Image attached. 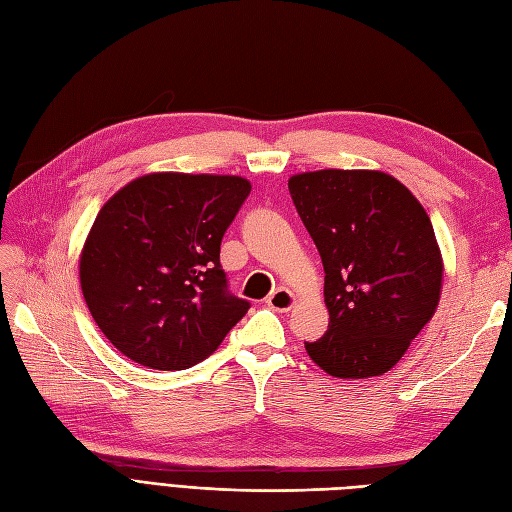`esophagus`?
I'll use <instances>...</instances> for the list:
<instances>
[{
    "label": "esophagus",
    "mask_w": 512,
    "mask_h": 512,
    "mask_svg": "<svg viewBox=\"0 0 512 512\" xmlns=\"http://www.w3.org/2000/svg\"><path fill=\"white\" fill-rule=\"evenodd\" d=\"M294 303H297V299H294V294L286 288H277L275 292H271L267 297V305L271 309H275V312H288V309H292Z\"/></svg>",
    "instance_id": "obj_1"
}]
</instances>
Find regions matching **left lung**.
<instances>
[{
    "mask_svg": "<svg viewBox=\"0 0 512 512\" xmlns=\"http://www.w3.org/2000/svg\"><path fill=\"white\" fill-rule=\"evenodd\" d=\"M324 267L329 329L305 350L333 378L382 376L433 318L444 262L416 196L382 170L324 168L288 179Z\"/></svg>",
    "mask_w": 512,
    "mask_h": 512,
    "instance_id": "1",
    "label": "left lung"
}]
</instances>
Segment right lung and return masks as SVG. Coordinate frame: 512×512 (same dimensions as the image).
Listing matches in <instances>:
<instances>
[{
	"mask_svg": "<svg viewBox=\"0 0 512 512\" xmlns=\"http://www.w3.org/2000/svg\"><path fill=\"white\" fill-rule=\"evenodd\" d=\"M252 183L151 173L106 200L81 250L83 297L100 331L138 365L188 369L218 350L250 303L230 297L220 243Z\"/></svg>",
	"mask_w": 512,
	"mask_h": 512,
	"instance_id": "add662e5",
	"label": "right lung"
}]
</instances>
